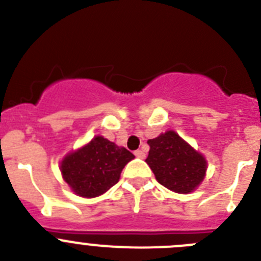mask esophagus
Masks as SVG:
<instances>
[{
	"label": "esophagus",
	"instance_id": "1",
	"mask_svg": "<svg viewBox=\"0 0 261 261\" xmlns=\"http://www.w3.org/2000/svg\"><path fill=\"white\" fill-rule=\"evenodd\" d=\"M135 155L137 158H140V159H145V156H146V154H145L143 150H137V151H135Z\"/></svg>",
	"mask_w": 261,
	"mask_h": 261
}]
</instances>
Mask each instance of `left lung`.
<instances>
[{"mask_svg":"<svg viewBox=\"0 0 261 261\" xmlns=\"http://www.w3.org/2000/svg\"><path fill=\"white\" fill-rule=\"evenodd\" d=\"M147 143L150 151L146 163L160 185L178 194H189L204 180L207 172L204 155L174 130H167Z\"/></svg>","mask_w":261,"mask_h":261,"instance_id":"1","label":"left lung"}]
</instances>
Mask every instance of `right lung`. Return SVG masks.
Instances as JSON below:
<instances>
[{"mask_svg": "<svg viewBox=\"0 0 261 261\" xmlns=\"http://www.w3.org/2000/svg\"><path fill=\"white\" fill-rule=\"evenodd\" d=\"M135 155L103 136H95L61 162V173L73 194L95 198L105 194L120 178V173Z\"/></svg>", "mask_w": 261, "mask_h": 261, "instance_id": "1", "label": "right lung"}]
</instances>
